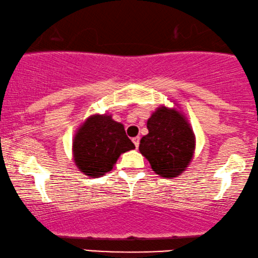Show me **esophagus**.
I'll return each instance as SVG.
<instances>
[{
    "label": "esophagus",
    "mask_w": 258,
    "mask_h": 258,
    "mask_svg": "<svg viewBox=\"0 0 258 258\" xmlns=\"http://www.w3.org/2000/svg\"><path fill=\"white\" fill-rule=\"evenodd\" d=\"M133 142H134V144H135V147H136V148H139V146H140V137H139V136L134 137V139H133Z\"/></svg>",
    "instance_id": "esophagus-1"
}]
</instances>
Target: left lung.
Segmentation results:
<instances>
[{"label": "left lung", "instance_id": "left-lung-1", "mask_svg": "<svg viewBox=\"0 0 258 258\" xmlns=\"http://www.w3.org/2000/svg\"><path fill=\"white\" fill-rule=\"evenodd\" d=\"M149 130L140 142V151L153 170L162 177L172 178L184 171L192 158L195 135L181 112L158 108L147 122Z\"/></svg>", "mask_w": 258, "mask_h": 258}]
</instances>
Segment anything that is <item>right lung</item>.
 I'll return each mask as SVG.
<instances>
[{"label": "right lung", "instance_id": "add662e5", "mask_svg": "<svg viewBox=\"0 0 258 258\" xmlns=\"http://www.w3.org/2000/svg\"><path fill=\"white\" fill-rule=\"evenodd\" d=\"M135 148L124 126L111 116L94 115L77 130L73 143L77 168L90 177H101L114 167L119 155Z\"/></svg>", "mask_w": 258, "mask_h": 258}]
</instances>
